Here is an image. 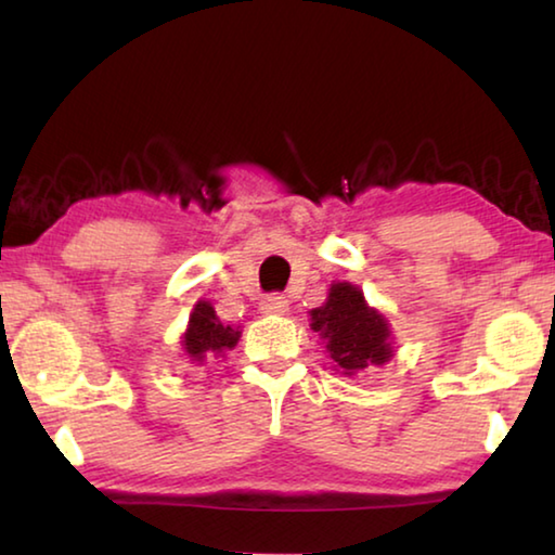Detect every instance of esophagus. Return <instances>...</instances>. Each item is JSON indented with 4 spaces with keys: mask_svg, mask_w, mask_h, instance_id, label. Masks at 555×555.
I'll list each match as a JSON object with an SVG mask.
<instances>
[{
    "mask_svg": "<svg viewBox=\"0 0 555 555\" xmlns=\"http://www.w3.org/2000/svg\"><path fill=\"white\" fill-rule=\"evenodd\" d=\"M286 308H288V300H286V296H281V294H269V296L261 298V313H267V315L286 313Z\"/></svg>",
    "mask_w": 555,
    "mask_h": 555,
    "instance_id": "esophagus-1",
    "label": "esophagus"
}]
</instances>
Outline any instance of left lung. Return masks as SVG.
<instances>
[{
    "mask_svg": "<svg viewBox=\"0 0 555 555\" xmlns=\"http://www.w3.org/2000/svg\"><path fill=\"white\" fill-rule=\"evenodd\" d=\"M311 327L327 340L331 360L345 374L384 364L391 357L389 325L364 304L360 288L333 284L325 306L311 311Z\"/></svg>",
    "mask_w": 555,
    "mask_h": 555,
    "instance_id": "1",
    "label": "left lung"
}]
</instances>
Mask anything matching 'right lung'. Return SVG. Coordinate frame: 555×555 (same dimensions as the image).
<instances>
[{"mask_svg": "<svg viewBox=\"0 0 555 555\" xmlns=\"http://www.w3.org/2000/svg\"><path fill=\"white\" fill-rule=\"evenodd\" d=\"M237 340L240 331H234L230 325H222L208 300H201V304L193 308L191 323H188V331L183 335V347L193 362L203 364L208 357L222 350H230V347L237 345Z\"/></svg>", "mask_w": 555, "mask_h": 555, "instance_id": "1", "label": "right lung"}]
</instances>
